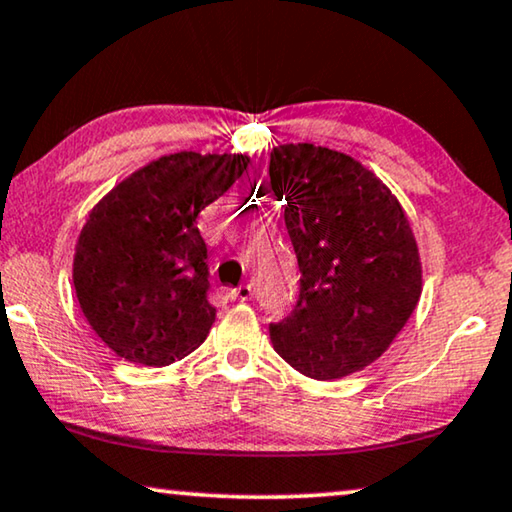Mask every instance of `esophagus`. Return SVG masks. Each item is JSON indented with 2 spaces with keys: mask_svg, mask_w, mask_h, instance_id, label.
I'll return each instance as SVG.
<instances>
[{
  "mask_svg": "<svg viewBox=\"0 0 512 512\" xmlns=\"http://www.w3.org/2000/svg\"><path fill=\"white\" fill-rule=\"evenodd\" d=\"M253 297V287L250 285H239L234 290H229V299H239V301H248Z\"/></svg>",
  "mask_w": 512,
  "mask_h": 512,
  "instance_id": "1",
  "label": "esophagus"
}]
</instances>
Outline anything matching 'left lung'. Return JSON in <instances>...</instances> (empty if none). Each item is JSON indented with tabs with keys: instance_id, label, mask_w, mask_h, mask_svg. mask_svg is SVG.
<instances>
[{
	"instance_id": "left-lung-1",
	"label": "left lung",
	"mask_w": 512,
	"mask_h": 512,
	"mask_svg": "<svg viewBox=\"0 0 512 512\" xmlns=\"http://www.w3.org/2000/svg\"><path fill=\"white\" fill-rule=\"evenodd\" d=\"M269 176L301 271L292 313L269 325L273 348L308 378L350 376L383 355L415 311L413 229L392 192L336 150L273 148Z\"/></svg>"
}]
</instances>
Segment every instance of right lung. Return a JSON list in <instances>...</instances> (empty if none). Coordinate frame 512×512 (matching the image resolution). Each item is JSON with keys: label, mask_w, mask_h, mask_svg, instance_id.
Segmentation results:
<instances>
[{"label": "right lung", "mask_w": 512, "mask_h": 512, "mask_svg": "<svg viewBox=\"0 0 512 512\" xmlns=\"http://www.w3.org/2000/svg\"><path fill=\"white\" fill-rule=\"evenodd\" d=\"M246 155L176 153L122 181L95 206L74 257L90 327L120 357L167 366L215 322L197 215L239 181Z\"/></svg>", "instance_id": "right-lung-1"}]
</instances>
